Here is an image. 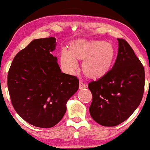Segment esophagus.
<instances>
[{
  "label": "esophagus",
  "mask_w": 150,
  "mask_h": 150,
  "mask_svg": "<svg viewBox=\"0 0 150 150\" xmlns=\"http://www.w3.org/2000/svg\"><path fill=\"white\" fill-rule=\"evenodd\" d=\"M87 88V85L85 83H83V82H80L79 83V89H83Z\"/></svg>",
  "instance_id": "obj_1"
}]
</instances>
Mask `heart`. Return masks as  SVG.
Masks as SVG:
<instances>
[{
  "label": "heart",
  "mask_w": 150,
  "mask_h": 150,
  "mask_svg": "<svg viewBox=\"0 0 150 150\" xmlns=\"http://www.w3.org/2000/svg\"><path fill=\"white\" fill-rule=\"evenodd\" d=\"M116 51L110 43L102 40H78L69 45L68 51H61L60 61L63 69L74 74L76 61H83L82 71L88 79L96 80L110 71L115 61Z\"/></svg>",
  "instance_id": "1"
}]
</instances>
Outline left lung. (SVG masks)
Instances as JSON below:
<instances>
[{
	"instance_id": "8db88e82",
	"label": "left lung",
	"mask_w": 150,
	"mask_h": 150,
	"mask_svg": "<svg viewBox=\"0 0 150 150\" xmlns=\"http://www.w3.org/2000/svg\"><path fill=\"white\" fill-rule=\"evenodd\" d=\"M118 53L107 74L89 83L92 93L91 117L104 126L126 121L140 104L145 87V71L134 50L124 39L117 38Z\"/></svg>"
}]
</instances>
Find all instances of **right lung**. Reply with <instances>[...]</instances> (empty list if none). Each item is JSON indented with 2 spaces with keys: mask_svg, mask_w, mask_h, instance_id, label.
I'll return each instance as SVG.
<instances>
[{
  "mask_svg": "<svg viewBox=\"0 0 150 150\" xmlns=\"http://www.w3.org/2000/svg\"><path fill=\"white\" fill-rule=\"evenodd\" d=\"M54 38L32 41L12 61L7 76L14 109L21 117L39 128H52L61 120L66 103L77 91L79 80L61 72Z\"/></svg>",
  "mask_w": 150,
  "mask_h": 150,
  "instance_id": "right-lung-1",
  "label": "right lung"
}]
</instances>
